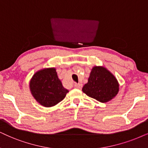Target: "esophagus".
Masks as SVG:
<instances>
[{
    "label": "esophagus",
    "instance_id": "1",
    "mask_svg": "<svg viewBox=\"0 0 148 148\" xmlns=\"http://www.w3.org/2000/svg\"><path fill=\"white\" fill-rule=\"evenodd\" d=\"M82 87H83V85H82L81 83L74 84V87L76 88V89H81Z\"/></svg>",
    "mask_w": 148,
    "mask_h": 148
}]
</instances>
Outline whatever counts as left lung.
I'll return each instance as SVG.
<instances>
[{
    "label": "left lung",
    "instance_id": "1",
    "mask_svg": "<svg viewBox=\"0 0 148 148\" xmlns=\"http://www.w3.org/2000/svg\"><path fill=\"white\" fill-rule=\"evenodd\" d=\"M119 89L117 78L109 70L103 66H94L82 90L87 96L104 103L115 98Z\"/></svg>",
    "mask_w": 148,
    "mask_h": 148
}]
</instances>
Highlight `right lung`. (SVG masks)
<instances>
[{
    "label": "right lung",
    "instance_id": "right-lung-1",
    "mask_svg": "<svg viewBox=\"0 0 148 148\" xmlns=\"http://www.w3.org/2000/svg\"><path fill=\"white\" fill-rule=\"evenodd\" d=\"M29 88L35 100L45 107L55 106L69 92L63 87L55 68H44L35 72L30 80Z\"/></svg>",
    "mask_w": 148,
    "mask_h": 148
}]
</instances>
